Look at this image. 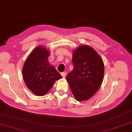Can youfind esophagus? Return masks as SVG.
Masks as SVG:
<instances>
[{"instance_id": "34e87169", "label": "esophagus", "mask_w": 132, "mask_h": 132, "mask_svg": "<svg viewBox=\"0 0 132 132\" xmlns=\"http://www.w3.org/2000/svg\"><path fill=\"white\" fill-rule=\"evenodd\" d=\"M61 76H62V77H63V78H65V76H66V73L65 72H62V73H61Z\"/></svg>"}]
</instances>
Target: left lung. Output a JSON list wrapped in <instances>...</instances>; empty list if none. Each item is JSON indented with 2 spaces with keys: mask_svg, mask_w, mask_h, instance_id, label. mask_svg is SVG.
<instances>
[{
  "mask_svg": "<svg viewBox=\"0 0 132 132\" xmlns=\"http://www.w3.org/2000/svg\"><path fill=\"white\" fill-rule=\"evenodd\" d=\"M72 61L73 69L67 75V81L76 100H88L102 83L103 62L97 52L87 45L79 46L73 52Z\"/></svg>",
  "mask_w": 132,
  "mask_h": 132,
  "instance_id": "left-lung-1",
  "label": "left lung"
}]
</instances>
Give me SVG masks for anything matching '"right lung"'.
Returning a JSON list of instances; mask_svg holds the SVG:
<instances>
[{
    "mask_svg": "<svg viewBox=\"0 0 132 132\" xmlns=\"http://www.w3.org/2000/svg\"><path fill=\"white\" fill-rule=\"evenodd\" d=\"M49 52L41 46L32 51L24 62L22 74L26 86L35 95H45L55 81L62 78L48 61Z\"/></svg>",
    "mask_w": 132,
    "mask_h": 132,
    "instance_id": "add662e5",
    "label": "right lung"
}]
</instances>
